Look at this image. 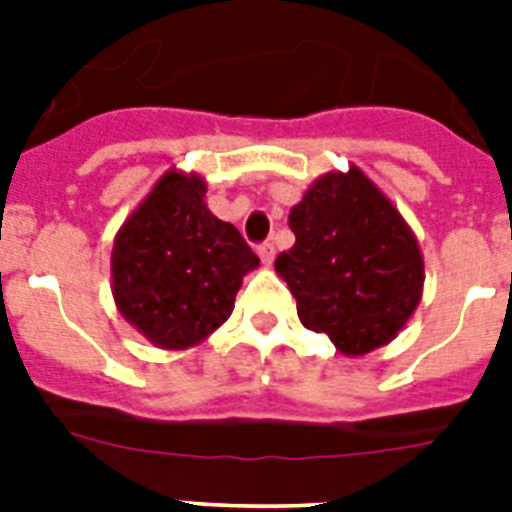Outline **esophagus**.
<instances>
[{
    "label": "esophagus",
    "mask_w": 512,
    "mask_h": 512,
    "mask_svg": "<svg viewBox=\"0 0 512 512\" xmlns=\"http://www.w3.org/2000/svg\"><path fill=\"white\" fill-rule=\"evenodd\" d=\"M257 255H260L263 265H271L273 257H276V247H273L271 241H265V244H260V247H257Z\"/></svg>",
    "instance_id": "esophagus-1"
}]
</instances>
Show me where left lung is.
<instances>
[{"instance_id":"obj_1","label":"left lung","mask_w":512,"mask_h":512,"mask_svg":"<svg viewBox=\"0 0 512 512\" xmlns=\"http://www.w3.org/2000/svg\"><path fill=\"white\" fill-rule=\"evenodd\" d=\"M295 247L276 273L297 300L305 329L345 356L388 345L420 305L425 263L412 228L358 170L327 172L289 212Z\"/></svg>"}]
</instances>
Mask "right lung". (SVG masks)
Instances as JSON below:
<instances>
[{"label": "right lung", "mask_w": 512, "mask_h": 512, "mask_svg": "<svg viewBox=\"0 0 512 512\" xmlns=\"http://www.w3.org/2000/svg\"><path fill=\"white\" fill-rule=\"evenodd\" d=\"M199 175L170 170L119 228L111 252L116 308L164 350L207 340L233 311L260 257L204 204Z\"/></svg>", "instance_id": "1"}]
</instances>
